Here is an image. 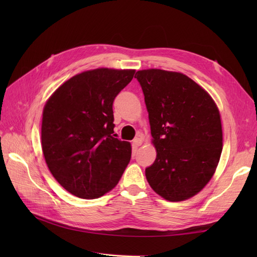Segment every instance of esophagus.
Wrapping results in <instances>:
<instances>
[{"label": "esophagus", "instance_id": "obj_1", "mask_svg": "<svg viewBox=\"0 0 257 257\" xmlns=\"http://www.w3.org/2000/svg\"><path fill=\"white\" fill-rule=\"evenodd\" d=\"M133 144H134L136 147L142 146V145H143V139H142V137L138 135V136L134 139V141H133Z\"/></svg>", "mask_w": 257, "mask_h": 257}]
</instances>
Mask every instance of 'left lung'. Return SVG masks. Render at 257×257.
Returning a JSON list of instances; mask_svg holds the SVG:
<instances>
[{
    "mask_svg": "<svg viewBox=\"0 0 257 257\" xmlns=\"http://www.w3.org/2000/svg\"><path fill=\"white\" fill-rule=\"evenodd\" d=\"M141 83L157 159L146 168L155 193L169 201L196 195L212 178L223 149L222 124L212 97L181 73L143 69Z\"/></svg>",
    "mask_w": 257,
    "mask_h": 257,
    "instance_id": "obj_1",
    "label": "left lung"
}]
</instances>
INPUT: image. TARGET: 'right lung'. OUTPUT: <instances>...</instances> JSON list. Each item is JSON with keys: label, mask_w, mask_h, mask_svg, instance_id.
Masks as SVG:
<instances>
[{"label": "right lung", "mask_w": 257, "mask_h": 257, "mask_svg": "<svg viewBox=\"0 0 257 257\" xmlns=\"http://www.w3.org/2000/svg\"><path fill=\"white\" fill-rule=\"evenodd\" d=\"M135 69L96 68L72 77L43 111L42 148L54 179L73 195L93 199L118 184L132 148L113 135L112 103Z\"/></svg>", "instance_id": "right-lung-1"}]
</instances>
